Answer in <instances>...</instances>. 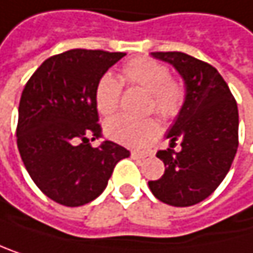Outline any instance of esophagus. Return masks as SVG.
I'll return each instance as SVG.
<instances>
[{
    "label": "esophagus",
    "instance_id": "1",
    "mask_svg": "<svg viewBox=\"0 0 253 253\" xmlns=\"http://www.w3.org/2000/svg\"><path fill=\"white\" fill-rule=\"evenodd\" d=\"M130 155H132V158H135V159H142V158L150 156V153H149V152H132Z\"/></svg>",
    "mask_w": 253,
    "mask_h": 253
}]
</instances>
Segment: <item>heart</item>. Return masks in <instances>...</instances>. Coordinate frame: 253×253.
Wrapping results in <instances>:
<instances>
[{
  "label": "heart",
  "mask_w": 253,
  "mask_h": 253,
  "mask_svg": "<svg viewBox=\"0 0 253 253\" xmlns=\"http://www.w3.org/2000/svg\"><path fill=\"white\" fill-rule=\"evenodd\" d=\"M138 86L149 92L145 111L156 112L164 120H174L183 109L187 92L183 83L170 76L169 66L152 57H135L121 68L120 80L103 74L94 91L95 108L100 115L111 117L120 106L123 86ZM159 123L153 117L133 120L115 117L104 124V132L112 141L127 147H144L159 135Z\"/></svg>",
  "instance_id": "heart-1"
}]
</instances>
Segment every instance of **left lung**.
<instances>
[{"label":"left lung","mask_w":253,"mask_h":253,"mask_svg":"<svg viewBox=\"0 0 253 253\" xmlns=\"http://www.w3.org/2000/svg\"><path fill=\"white\" fill-rule=\"evenodd\" d=\"M185 80L187 98L170 129V149L156 156L165 171L149 187L171 207H191L205 200L228 174L238 149V109L228 83L215 68L180 51H155ZM176 140L182 150L174 152Z\"/></svg>","instance_id":"1"}]
</instances>
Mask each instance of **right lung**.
Returning a JSON list of instances; mask_svg holds the SVG:
<instances>
[{
	"mask_svg": "<svg viewBox=\"0 0 253 253\" xmlns=\"http://www.w3.org/2000/svg\"><path fill=\"white\" fill-rule=\"evenodd\" d=\"M126 53L76 50L48 57L28 79L19 100L18 150L36 187L65 207H82L108 185L130 152L103 136L94 91Z\"/></svg>",
	"mask_w": 253,
	"mask_h": 253,
	"instance_id": "right-lung-1",
	"label": "right lung"
}]
</instances>
